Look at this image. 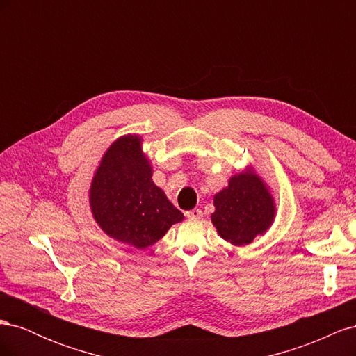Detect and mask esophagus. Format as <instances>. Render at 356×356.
<instances>
[{"label": "esophagus", "instance_id": "esophagus-1", "mask_svg": "<svg viewBox=\"0 0 356 356\" xmlns=\"http://www.w3.org/2000/svg\"><path fill=\"white\" fill-rule=\"evenodd\" d=\"M186 217L190 220H200L203 217V212L200 209H191L186 212Z\"/></svg>", "mask_w": 356, "mask_h": 356}]
</instances>
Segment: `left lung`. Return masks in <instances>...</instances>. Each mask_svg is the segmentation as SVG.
<instances>
[{
	"label": "left lung",
	"instance_id": "1",
	"mask_svg": "<svg viewBox=\"0 0 356 356\" xmlns=\"http://www.w3.org/2000/svg\"><path fill=\"white\" fill-rule=\"evenodd\" d=\"M213 227L234 246L250 245L263 236L276 217L273 191L251 163L230 177L229 186L213 196Z\"/></svg>",
	"mask_w": 356,
	"mask_h": 356
}]
</instances>
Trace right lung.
<instances>
[{"label":"right lung","instance_id":"obj_1","mask_svg":"<svg viewBox=\"0 0 356 356\" xmlns=\"http://www.w3.org/2000/svg\"><path fill=\"white\" fill-rule=\"evenodd\" d=\"M139 134L118 136L96 168L89 207L99 229L111 239L136 250L154 245L184 213L153 181L152 160Z\"/></svg>","mask_w":356,"mask_h":356}]
</instances>
